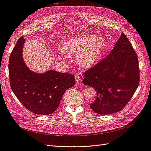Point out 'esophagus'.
<instances>
[{
	"instance_id": "esophagus-1",
	"label": "esophagus",
	"mask_w": 151,
	"mask_h": 151,
	"mask_svg": "<svg viewBox=\"0 0 151 151\" xmlns=\"http://www.w3.org/2000/svg\"><path fill=\"white\" fill-rule=\"evenodd\" d=\"M75 79H76V84H79L81 82V79L79 75L77 74L75 76Z\"/></svg>"
}]
</instances>
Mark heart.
<instances>
[{
    "label": "heart",
    "mask_w": 151,
    "mask_h": 151,
    "mask_svg": "<svg viewBox=\"0 0 151 151\" xmlns=\"http://www.w3.org/2000/svg\"><path fill=\"white\" fill-rule=\"evenodd\" d=\"M107 48V43L96 35L77 36L68 40L63 45L62 50L67 54H76L82 52L79 62L85 67L95 65L102 57Z\"/></svg>",
    "instance_id": "obj_1"
}]
</instances>
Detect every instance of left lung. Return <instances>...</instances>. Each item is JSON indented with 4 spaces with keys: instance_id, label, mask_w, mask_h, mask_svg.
<instances>
[{
    "instance_id": "left-lung-1",
    "label": "left lung",
    "mask_w": 151,
    "mask_h": 151,
    "mask_svg": "<svg viewBox=\"0 0 151 151\" xmlns=\"http://www.w3.org/2000/svg\"><path fill=\"white\" fill-rule=\"evenodd\" d=\"M139 72L138 57L122 33L110 53L84 72V84L94 88L97 93L90 108L100 115L122 110L138 88Z\"/></svg>"
}]
</instances>
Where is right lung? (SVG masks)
I'll use <instances>...</instances> for the list:
<instances>
[{
  "label": "right lung",
  "mask_w": 151,
  "mask_h": 151,
  "mask_svg": "<svg viewBox=\"0 0 151 151\" xmlns=\"http://www.w3.org/2000/svg\"><path fill=\"white\" fill-rule=\"evenodd\" d=\"M25 40L21 37L9 60V74L12 92L29 111L37 115H50L59 106L67 89L76 84L74 75L50 70L33 72L22 58Z\"/></svg>",
  "instance_id": "obj_1"
}]
</instances>
